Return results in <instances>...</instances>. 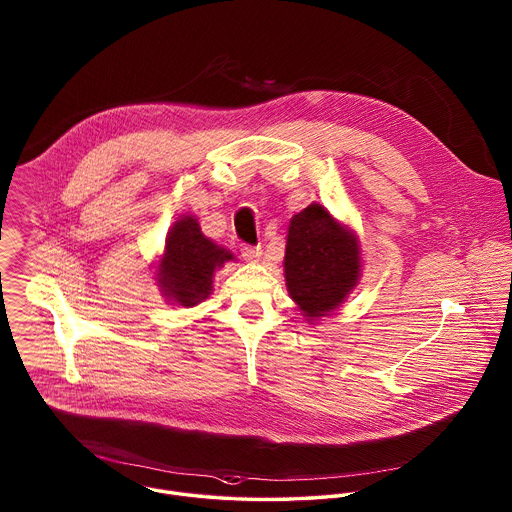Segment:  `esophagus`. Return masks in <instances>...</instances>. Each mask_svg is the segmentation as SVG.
<instances>
[{
  "instance_id": "1",
  "label": "esophagus",
  "mask_w": 512,
  "mask_h": 512,
  "mask_svg": "<svg viewBox=\"0 0 512 512\" xmlns=\"http://www.w3.org/2000/svg\"><path fill=\"white\" fill-rule=\"evenodd\" d=\"M241 255H243L245 261H259L263 251H261L259 245L257 247L255 245H241Z\"/></svg>"
}]
</instances>
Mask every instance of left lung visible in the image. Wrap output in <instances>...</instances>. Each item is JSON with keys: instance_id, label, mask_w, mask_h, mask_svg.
I'll return each mask as SVG.
<instances>
[{"instance_id": "obj_1", "label": "left lung", "mask_w": 512, "mask_h": 512, "mask_svg": "<svg viewBox=\"0 0 512 512\" xmlns=\"http://www.w3.org/2000/svg\"><path fill=\"white\" fill-rule=\"evenodd\" d=\"M355 237L313 203L291 219L285 251L287 289L309 321L337 309L359 279Z\"/></svg>"}]
</instances>
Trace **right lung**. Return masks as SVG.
Here are the masks:
<instances>
[{
    "mask_svg": "<svg viewBox=\"0 0 512 512\" xmlns=\"http://www.w3.org/2000/svg\"><path fill=\"white\" fill-rule=\"evenodd\" d=\"M229 259H233V255L207 239L197 219L185 215L167 235L157 281L171 301L193 307L209 297L215 269Z\"/></svg>",
    "mask_w": 512,
    "mask_h": 512,
    "instance_id": "right-lung-1",
    "label": "right lung"
}]
</instances>
